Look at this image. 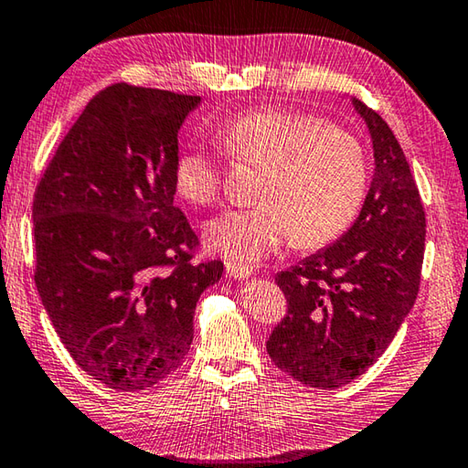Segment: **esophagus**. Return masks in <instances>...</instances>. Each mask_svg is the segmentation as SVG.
I'll use <instances>...</instances> for the list:
<instances>
[{
    "label": "esophagus",
    "mask_w": 468,
    "mask_h": 468,
    "mask_svg": "<svg viewBox=\"0 0 468 468\" xmlns=\"http://www.w3.org/2000/svg\"><path fill=\"white\" fill-rule=\"evenodd\" d=\"M227 274L235 281H245L253 274V268L245 264H237V262H227Z\"/></svg>",
    "instance_id": "1"
}]
</instances>
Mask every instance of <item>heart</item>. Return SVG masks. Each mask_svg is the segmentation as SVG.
Returning a JSON list of instances; mask_svg holds the SVG:
<instances>
[{
	"instance_id": "1",
	"label": "heart",
	"mask_w": 468,
	"mask_h": 468,
	"mask_svg": "<svg viewBox=\"0 0 468 468\" xmlns=\"http://www.w3.org/2000/svg\"><path fill=\"white\" fill-rule=\"evenodd\" d=\"M217 136L235 161L262 165L260 204L225 210L206 225V245L229 262H262L289 237L299 248H322L357 217L367 156L348 130L305 111L260 107L227 120ZM173 184L187 202L212 204L223 184L220 156L202 144L181 148Z\"/></svg>"
}]
</instances>
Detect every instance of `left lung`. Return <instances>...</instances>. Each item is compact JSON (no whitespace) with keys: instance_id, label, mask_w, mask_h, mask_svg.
<instances>
[{"instance_id":"obj_1","label":"left lung","mask_w":468,"mask_h":468,"mask_svg":"<svg viewBox=\"0 0 468 468\" xmlns=\"http://www.w3.org/2000/svg\"><path fill=\"white\" fill-rule=\"evenodd\" d=\"M374 144V179L338 239L276 274L287 315L266 351L297 382L335 390L392 343L413 307L425 251V210L407 156L374 109L353 99Z\"/></svg>"}]
</instances>
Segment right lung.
I'll return each instance as SVG.
<instances>
[{"label":"right lung","mask_w":468,"mask_h":468,"mask_svg":"<svg viewBox=\"0 0 468 468\" xmlns=\"http://www.w3.org/2000/svg\"><path fill=\"white\" fill-rule=\"evenodd\" d=\"M200 97L113 84L92 97L38 181L35 282L63 346L113 390L173 374L223 262L176 206L177 133Z\"/></svg>","instance_id":"add662e5"}]
</instances>
